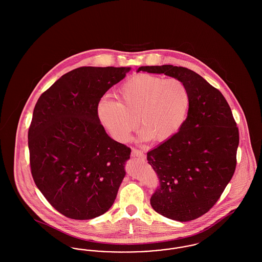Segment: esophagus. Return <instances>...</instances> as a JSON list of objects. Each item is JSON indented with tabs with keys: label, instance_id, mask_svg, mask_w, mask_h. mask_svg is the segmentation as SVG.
<instances>
[{
	"label": "esophagus",
	"instance_id": "esophagus-1",
	"mask_svg": "<svg viewBox=\"0 0 262 262\" xmlns=\"http://www.w3.org/2000/svg\"><path fill=\"white\" fill-rule=\"evenodd\" d=\"M132 155H133V156H137V157H143V156H144L143 152H142L141 150L137 149V148H133Z\"/></svg>",
	"mask_w": 262,
	"mask_h": 262
}]
</instances>
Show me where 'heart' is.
Masks as SVG:
<instances>
[{
	"instance_id": "obj_1",
	"label": "heart",
	"mask_w": 262,
	"mask_h": 262,
	"mask_svg": "<svg viewBox=\"0 0 262 262\" xmlns=\"http://www.w3.org/2000/svg\"><path fill=\"white\" fill-rule=\"evenodd\" d=\"M120 102L103 98L98 117L113 137L125 141L139 125L141 137L165 141L184 124L189 107L187 85L178 78L139 74L125 81L119 89Z\"/></svg>"
}]
</instances>
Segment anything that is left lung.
<instances>
[{
	"label": "left lung",
	"mask_w": 262,
	"mask_h": 262,
	"mask_svg": "<svg viewBox=\"0 0 262 262\" xmlns=\"http://www.w3.org/2000/svg\"><path fill=\"white\" fill-rule=\"evenodd\" d=\"M140 71L178 78L188 89L186 121L147 153V160L160 182L150 199L152 208L172 220L191 221L211 209L235 173L237 123L223 94L193 71L172 64Z\"/></svg>",
	"instance_id": "left-lung-1"
}]
</instances>
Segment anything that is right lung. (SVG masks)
<instances>
[{"label":"right lung","instance_id":"obj_1","mask_svg":"<svg viewBox=\"0 0 262 262\" xmlns=\"http://www.w3.org/2000/svg\"><path fill=\"white\" fill-rule=\"evenodd\" d=\"M130 68L80 67L41 94L28 129L31 174L62 215L88 220L108 211L130 148L109 137L98 117L103 95Z\"/></svg>","mask_w":262,"mask_h":262}]
</instances>
